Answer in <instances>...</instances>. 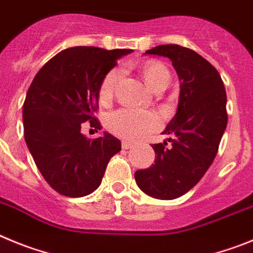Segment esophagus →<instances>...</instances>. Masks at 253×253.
Segmentation results:
<instances>
[{"mask_svg": "<svg viewBox=\"0 0 253 253\" xmlns=\"http://www.w3.org/2000/svg\"><path fill=\"white\" fill-rule=\"evenodd\" d=\"M133 146V143L129 142V141H122V149L124 150H128Z\"/></svg>", "mask_w": 253, "mask_h": 253, "instance_id": "1", "label": "esophagus"}]
</instances>
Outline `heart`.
I'll return each instance as SVG.
<instances>
[{
  "label": "heart",
  "mask_w": 253,
  "mask_h": 253,
  "mask_svg": "<svg viewBox=\"0 0 253 253\" xmlns=\"http://www.w3.org/2000/svg\"><path fill=\"white\" fill-rule=\"evenodd\" d=\"M141 76L147 87L154 92L164 90L170 82V72L164 64L155 60L145 61L140 67ZM120 70L111 69L104 76L99 87V101L110 102L113 97L115 87L120 79ZM160 121L152 112L124 108L108 117L107 127L112 133L125 140H138L158 128Z\"/></svg>",
  "instance_id": "obj_1"
}]
</instances>
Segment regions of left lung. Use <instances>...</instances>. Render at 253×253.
I'll use <instances>...</instances> for the list:
<instances>
[{
	"label": "left lung",
	"instance_id": "left-lung-1",
	"mask_svg": "<svg viewBox=\"0 0 253 253\" xmlns=\"http://www.w3.org/2000/svg\"><path fill=\"white\" fill-rule=\"evenodd\" d=\"M145 54L171 60L180 95L176 113L163 132L170 136V145H152L155 164L137 170L135 180L145 194L171 200L197 185L214 160L228 121L227 94L217 69L188 47L159 45Z\"/></svg>",
	"mask_w": 253,
	"mask_h": 253
}]
</instances>
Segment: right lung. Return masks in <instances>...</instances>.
Listing matches in <instances>:
<instances>
[{
  "label": "right lung",
  "instance_id": "obj_1",
  "mask_svg": "<svg viewBox=\"0 0 253 253\" xmlns=\"http://www.w3.org/2000/svg\"><path fill=\"white\" fill-rule=\"evenodd\" d=\"M131 49L69 47L39 70L22 108L29 151L45 180L61 195L81 198L102 183L108 161L121 151V141L108 132L90 140L82 124L101 129L93 116L99 87L117 59Z\"/></svg>",
  "mask_w": 253,
  "mask_h": 253
}]
</instances>
